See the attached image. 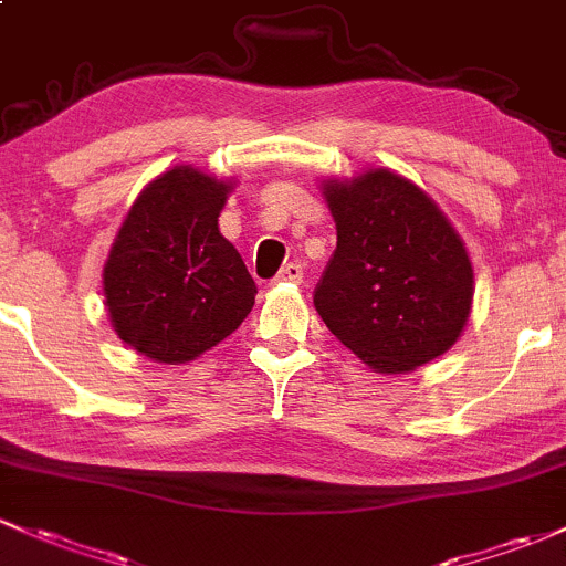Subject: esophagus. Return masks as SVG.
Masks as SVG:
<instances>
[{
  "mask_svg": "<svg viewBox=\"0 0 566 566\" xmlns=\"http://www.w3.org/2000/svg\"><path fill=\"white\" fill-rule=\"evenodd\" d=\"M302 277H305V270H302V264H285L281 272H277L275 283H302Z\"/></svg>",
  "mask_w": 566,
  "mask_h": 566,
  "instance_id": "1",
  "label": "esophagus"
}]
</instances>
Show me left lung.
<instances>
[{"instance_id":"left-lung-1","label":"left lung","mask_w":566,"mask_h":566,"mask_svg":"<svg viewBox=\"0 0 566 566\" xmlns=\"http://www.w3.org/2000/svg\"><path fill=\"white\" fill-rule=\"evenodd\" d=\"M337 227L315 310L378 373H410L459 339L472 307V264L442 210L388 169L326 180Z\"/></svg>"}]
</instances>
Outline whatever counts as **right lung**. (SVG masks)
I'll list each match as a JSON object with an SVG mask.
<instances>
[{
  "label": "right lung",
  "instance_id": "1",
  "mask_svg": "<svg viewBox=\"0 0 566 566\" xmlns=\"http://www.w3.org/2000/svg\"><path fill=\"white\" fill-rule=\"evenodd\" d=\"M232 184L175 167L143 188L105 261L113 329L137 354L186 364L251 313L256 283L218 232Z\"/></svg>",
  "mask_w": 566,
  "mask_h": 566
}]
</instances>
